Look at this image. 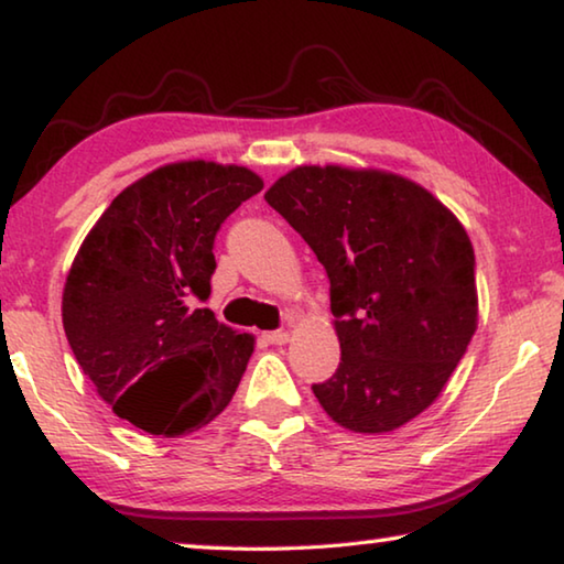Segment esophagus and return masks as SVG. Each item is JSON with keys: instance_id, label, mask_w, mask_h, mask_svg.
<instances>
[{"instance_id": "34e87169", "label": "esophagus", "mask_w": 564, "mask_h": 564, "mask_svg": "<svg viewBox=\"0 0 564 564\" xmlns=\"http://www.w3.org/2000/svg\"><path fill=\"white\" fill-rule=\"evenodd\" d=\"M263 338L268 344H275V346H283L291 341V334L285 328H279V330H268V334H263Z\"/></svg>"}]
</instances>
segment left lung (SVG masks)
<instances>
[{"label": "left lung", "instance_id": "left-lung-1", "mask_svg": "<svg viewBox=\"0 0 564 564\" xmlns=\"http://www.w3.org/2000/svg\"><path fill=\"white\" fill-rule=\"evenodd\" d=\"M265 200L330 281L341 344L314 394L338 426L387 434L442 394L477 330L475 248L457 216L409 177L299 165Z\"/></svg>", "mask_w": 564, "mask_h": 564}]
</instances>
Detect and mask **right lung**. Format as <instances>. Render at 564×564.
<instances>
[{
    "instance_id": "obj_1",
    "label": "right lung",
    "mask_w": 564,
    "mask_h": 564,
    "mask_svg": "<svg viewBox=\"0 0 564 564\" xmlns=\"http://www.w3.org/2000/svg\"><path fill=\"white\" fill-rule=\"evenodd\" d=\"M261 187L243 165H163L124 187L77 250L62 291L67 341L105 404L142 432H195L236 394L253 336L198 301L220 223Z\"/></svg>"
}]
</instances>
